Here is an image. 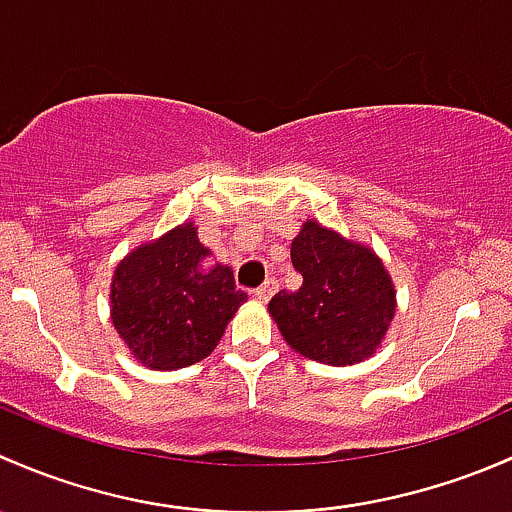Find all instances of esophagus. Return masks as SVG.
<instances>
[{
  "label": "esophagus",
  "instance_id": "esophagus-1",
  "mask_svg": "<svg viewBox=\"0 0 512 512\" xmlns=\"http://www.w3.org/2000/svg\"><path fill=\"white\" fill-rule=\"evenodd\" d=\"M276 291H278V281H276V278H266V281H263L261 286H258L256 291H254V298L261 300V303H266V300L271 298V295L276 293Z\"/></svg>",
  "mask_w": 512,
  "mask_h": 512
}]
</instances>
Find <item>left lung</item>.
I'll return each mask as SVG.
<instances>
[{"instance_id": "8db88e82", "label": "left lung", "mask_w": 512, "mask_h": 512, "mask_svg": "<svg viewBox=\"0 0 512 512\" xmlns=\"http://www.w3.org/2000/svg\"><path fill=\"white\" fill-rule=\"evenodd\" d=\"M298 291H281L268 310L288 345L325 365L370 357L394 318V288L370 249L305 221L291 246Z\"/></svg>"}]
</instances>
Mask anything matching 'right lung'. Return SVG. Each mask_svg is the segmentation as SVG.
<instances>
[{
  "label": "right lung",
  "mask_w": 512,
  "mask_h": 512,
  "mask_svg": "<svg viewBox=\"0 0 512 512\" xmlns=\"http://www.w3.org/2000/svg\"><path fill=\"white\" fill-rule=\"evenodd\" d=\"M207 256L194 224H187L135 249L115 268L113 325L142 365L179 370L204 360L246 300L234 271L204 268Z\"/></svg>",
  "instance_id": "add662e5"
}]
</instances>
